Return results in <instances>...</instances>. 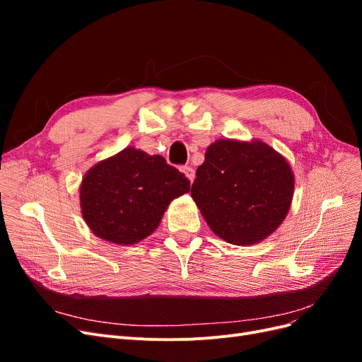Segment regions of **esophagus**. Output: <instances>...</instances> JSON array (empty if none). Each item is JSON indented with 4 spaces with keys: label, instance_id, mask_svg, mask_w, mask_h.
I'll list each match as a JSON object with an SVG mask.
<instances>
[{
    "label": "esophagus",
    "instance_id": "esophagus-1",
    "mask_svg": "<svg viewBox=\"0 0 362 362\" xmlns=\"http://www.w3.org/2000/svg\"><path fill=\"white\" fill-rule=\"evenodd\" d=\"M181 172L185 175V177H187L190 181H193L194 180V169L193 168H190V166H182L181 168Z\"/></svg>",
    "mask_w": 362,
    "mask_h": 362
}]
</instances>
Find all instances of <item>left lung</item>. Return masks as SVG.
I'll return each mask as SVG.
<instances>
[{
  "mask_svg": "<svg viewBox=\"0 0 362 362\" xmlns=\"http://www.w3.org/2000/svg\"><path fill=\"white\" fill-rule=\"evenodd\" d=\"M293 194L290 163L258 139L213 141L192 185L206 225L237 246L261 243L275 233L290 211Z\"/></svg>",
  "mask_w": 362,
  "mask_h": 362,
  "instance_id": "8db88e82",
  "label": "left lung"
}]
</instances>
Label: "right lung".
I'll return each instance as SVG.
<instances>
[{
  "label": "right lung",
  "mask_w": 362,
  "mask_h": 362,
  "mask_svg": "<svg viewBox=\"0 0 362 362\" xmlns=\"http://www.w3.org/2000/svg\"><path fill=\"white\" fill-rule=\"evenodd\" d=\"M189 192L190 181L161 156L127 146L84 173L81 216L98 238L133 246L156 231L175 198Z\"/></svg>",
  "instance_id": "right-lung-1"
}]
</instances>
